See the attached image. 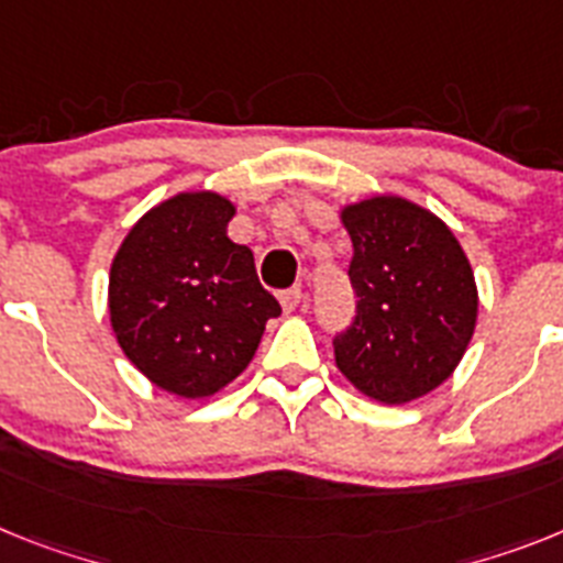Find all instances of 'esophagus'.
<instances>
[{
  "instance_id": "1",
  "label": "esophagus",
  "mask_w": 563,
  "mask_h": 563,
  "mask_svg": "<svg viewBox=\"0 0 563 563\" xmlns=\"http://www.w3.org/2000/svg\"><path fill=\"white\" fill-rule=\"evenodd\" d=\"M300 303H303V291L300 289H289V291H283L280 295V306L286 314H291V311L300 309Z\"/></svg>"
}]
</instances>
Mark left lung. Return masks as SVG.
<instances>
[{"label": "left lung", "mask_w": 563, "mask_h": 563, "mask_svg": "<svg viewBox=\"0 0 563 563\" xmlns=\"http://www.w3.org/2000/svg\"><path fill=\"white\" fill-rule=\"evenodd\" d=\"M357 314L334 338L340 375L369 400L412 404L450 380L478 325V283L452 229L398 194L346 202Z\"/></svg>", "instance_id": "1"}]
</instances>
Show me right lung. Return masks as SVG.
Here are the masks:
<instances>
[{
    "label": "right lung",
    "instance_id": "obj_1",
    "mask_svg": "<svg viewBox=\"0 0 563 563\" xmlns=\"http://www.w3.org/2000/svg\"><path fill=\"white\" fill-rule=\"evenodd\" d=\"M238 206L179 191L151 206L111 260L108 318L122 354L157 389L211 398L245 372L280 303L257 280L249 245L229 238Z\"/></svg>",
    "mask_w": 563,
    "mask_h": 563
}]
</instances>
